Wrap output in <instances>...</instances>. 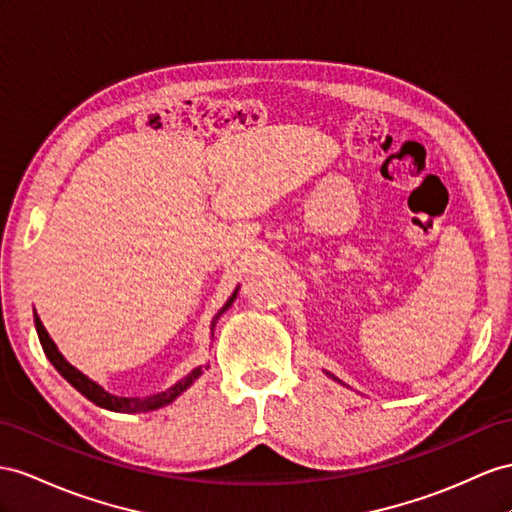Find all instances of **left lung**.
Wrapping results in <instances>:
<instances>
[{
    "mask_svg": "<svg viewBox=\"0 0 512 512\" xmlns=\"http://www.w3.org/2000/svg\"><path fill=\"white\" fill-rule=\"evenodd\" d=\"M324 374H326V376H331V378H333V381H337V383H342V381H339V378H335L333 374H329V372H324Z\"/></svg>",
    "mask_w": 512,
    "mask_h": 512,
    "instance_id": "left-lung-1",
    "label": "left lung"
}]
</instances>
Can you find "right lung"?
<instances>
[{"label":"right lung","mask_w":512,"mask_h":512,"mask_svg":"<svg viewBox=\"0 0 512 512\" xmlns=\"http://www.w3.org/2000/svg\"><path fill=\"white\" fill-rule=\"evenodd\" d=\"M238 290H240V287H235V292L229 296L227 303L222 305V309L212 318V326H209V331H212V339H214V329H216L220 316L233 305V300L238 298ZM34 324H36V333H38V339H41V346L45 350L47 359L60 372V376L64 378V381L71 383L77 391L82 393L84 398H88L93 404L101 406V409L114 411V413H147V411L162 409V406L175 402L183 391H186L188 387H192V383L196 381V378H199L205 370H209V363L199 365V368H194L188 376H183L181 381H177L173 387H168L166 391H160V393H153V396H149V398H121V396H114V393H108L106 389H103L101 385H97L95 381H90L86 374H82L80 370L73 368V365L62 357V352L58 350L54 339H51L49 333L45 331V326H43L41 318L36 316V311H34Z\"/></svg>","instance_id":"obj_1"}]
</instances>
